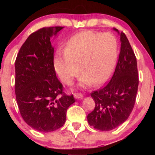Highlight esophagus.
<instances>
[{
  "label": "esophagus",
  "instance_id": "34e87169",
  "mask_svg": "<svg viewBox=\"0 0 155 155\" xmlns=\"http://www.w3.org/2000/svg\"><path fill=\"white\" fill-rule=\"evenodd\" d=\"M74 96L75 98L77 99H82L83 98V95L81 93H75L74 94Z\"/></svg>",
  "mask_w": 155,
  "mask_h": 155
}]
</instances>
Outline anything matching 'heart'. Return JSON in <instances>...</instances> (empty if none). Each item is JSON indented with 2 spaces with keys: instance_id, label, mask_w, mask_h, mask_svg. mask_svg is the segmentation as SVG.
Masks as SVG:
<instances>
[{
  "instance_id": "obj_1",
  "label": "heart",
  "mask_w": 155,
  "mask_h": 155,
  "mask_svg": "<svg viewBox=\"0 0 155 155\" xmlns=\"http://www.w3.org/2000/svg\"><path fill=\"white\" fill-rule=\"evenodd\" d=\"M119 44L111 33L82 31L69 39L64 53L59 52L54 65L63 82L70 84L81 72L80 85H99L108 79L118 57Z\"/></svg>"
}]
</instances>
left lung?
Listing matches in <instances>:
<instances>
[{
    "label": "left lung",
    "mask_w": 155,
    "mask_h": 155,
    "mask_svg": "<svg viewBox=\"0 0 155 155\" xmlns=\"http://www.w3.org/2000/svg\"><path fill=\"white\" fill-rule=\"evenodd\" d=\"M120 41L119 58L111 79L103 88L91 93L95 108L88 114L87 121L99 130H111L119 127L129 117L135 103L139 85L137 59L123 32Z\"/></svg>",
    "instance_id": "left-lung-1"
}]
</instances>
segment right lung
<instances>
[{"label":"right lung","instance_id":"add662e5","mask_svg":"<svg viewBox=\"0 0 155 155\" xmlns=\"http://www.w3.org/2000/svg\"><path fill=\"white\" fill-rule=\"evenodd\" d=\"M63 27H44L31 33L15 62V98L23 120L35 130L52 132L61 128L74 96L63 91L56 76L51 38Z\"/></svg>","mask_w":155,"mask_h":155}]
</instances>
